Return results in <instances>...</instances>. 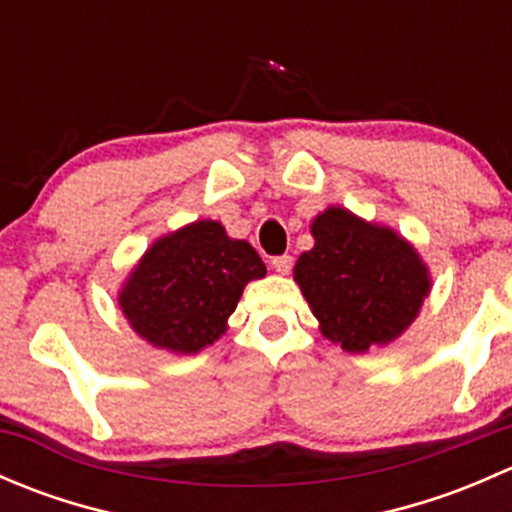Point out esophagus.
I'll return each instance as SVG.
<instances>
[{
	"label": "esophagus",
	"mask_w": 512,
	"mask_h": 512,
	"mask_svg": "<svg viewBox=\"0 0 512 512\" xmlns=\"http://www.w3.org/2000/svg\"><path fill=\"white\" fill-rule=\"evenodd\" d=\"M272 267H275L280 275H289V272H292V257H289V255L275 257V260H272Z\"/></svg>",
	"instance_id": "obj_1"
}]
</instances>
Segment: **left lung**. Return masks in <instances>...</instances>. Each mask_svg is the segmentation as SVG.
Instances as JSON below:
<instances>
[{
    "instance_id": "left-lung-1",
    "label": "left lung",
    "mask_w": 512,
    "mask_h": 512,
    "mask_svg": "<svg viewBox=\"0 0 512 512\" xmlns=\"http://www.w3.org/2000/svg\"><path fill=\"white\" fill-rule=\"evenodd\" d=\"M309 232L314 247L299 255L294 282L319 332L349 354L396 342L431 294V272L416 247L342 205L314 215Z\"/></svg>"
}]
</instances>
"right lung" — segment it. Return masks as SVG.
Returning a JSON list of instances; mask_svg holds the SVG:
<instances>
[{
	"label": "right lung",
	"mask_w": 512,
	"mask_h": 512,
	"mask_svg": "<svg viewBox=\"0 0 512 512\" xmlns=\"http://www.w3.org/2000/svg\"><path fill=\"white\" fill-rule=\"evenodd\" d=\"M265 275L250 242L218 220H195L153 240L118 287V307L151 347L198 354L227 332L247 282Z\"/></svg>",
	"instance_id": "1"
}]
</instances>
